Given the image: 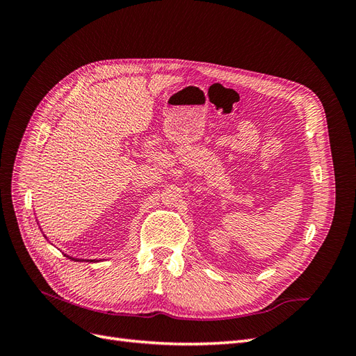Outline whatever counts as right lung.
<instances>
[{
  "mask_svg": "<svg viewBox=\"0 0 356 356\" xmlns=\"http://www.w3.org/2000/svg\"><path fill=\"white\" fill-rule=\"evenodd\" d=\"M72 260H74V258H72ZM75 261H77V260H75ZM90 261H95V260H90Z\"/></svg>",
  "mask_w": 356,
  "mask_h": 356,
  "instance_id": "obj_1",
  "label": "right lung"
}]
</instances>
